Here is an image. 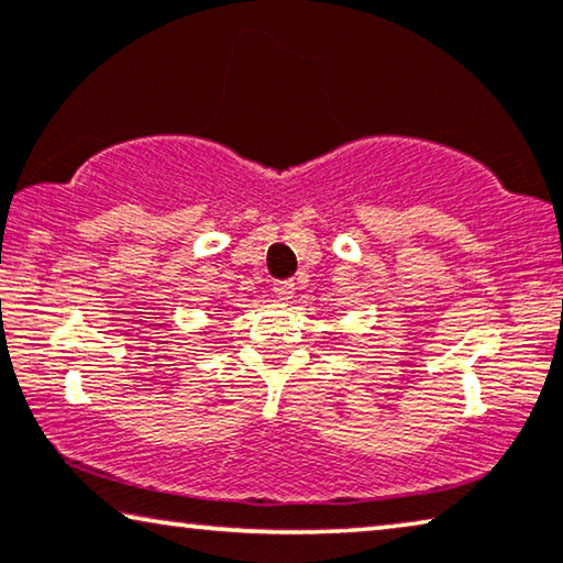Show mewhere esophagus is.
Returning a JSON list of instances; mask_svg holds the SVG:
<instances>
[{
    "label": "esophagus",
    "instance_id": "esophagus-1",
    "mask_svg": "<svg viewBox=\"0 0 563 563\" xmlns=\"http://www.w3.org/2000/svg\"><path fill=\"white\" fill-rule=\"evenodd\" d=\"M274 294L279 299H291L294 294V282L291 279H284V282H274Z\"/></svg>",
    "mask_w": 563,
    "mask_h": 563
}]
</instances>
